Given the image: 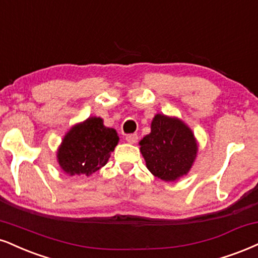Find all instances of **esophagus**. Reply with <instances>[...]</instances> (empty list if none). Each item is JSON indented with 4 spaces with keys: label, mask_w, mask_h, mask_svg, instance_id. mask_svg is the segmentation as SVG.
<instances>
[{
    "label": "esophagus",
    "mask_w": 258,
    "mask_h": 258,
    "mask_svg": "<svg viewBox=\"0 0 258 258\" xmlns=\"http://www.w3.org/2000/svg\"><path fill=\"white\" fill-rule=\"evenodd\" d=\"M126 141H127V143H130V144H136L138 141V136L136 135V133H133V135H127Z\"/></svg>",
    "instance_id": "esophagus-1"
}]
</instances>
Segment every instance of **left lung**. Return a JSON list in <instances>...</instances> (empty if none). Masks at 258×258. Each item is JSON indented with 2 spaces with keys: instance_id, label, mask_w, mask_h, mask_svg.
I'll use <instances>...</instances> for the list:
<instances>
[{
  "instance_id": "8db88e82",
  "label": "left lung",
  "mask_w": 258,
  "mask_h": 258,
  "mask_svg": "<svg viewBox=\"0 0 258 258\" xmlns=\"http://www.w3.org/2000/svg\"><path fill=\"white\" fill-rule=\"evenodd\" d=\"M148 169L163 181L186 175L197 156V142L191 128L178 117L156 114L151 132L139 142Z\"/></svg>"
}]
</instances>
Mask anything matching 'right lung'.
<instances>
[{
    "instance_id": "right-lung-1",
    "label": "right lung",
    "mask_w": 258,
    "mask_h": 258,
    "mask_svg": "<svg viewBox=\"0 0 258 258\" xmlns=\"http://www.w3.org/2000/svg\"><path fill=\"white\" fill-rule=\"evenodd\" d=\"M119 142L114 128L101 117H89L66 133L57 150V162L68 175H90L105 166Z\"/></svg>"
}]
</instances>
